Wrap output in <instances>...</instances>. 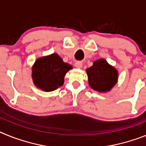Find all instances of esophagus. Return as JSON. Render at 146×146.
<instances>
[{"instance_id":"esophagus-1","label":"esophagus","mask_w":146,"mask_h":146,"mask_svg":"<svg viewBox=\"0 0 146 146\" xmlns=\"http://www.w3.org/2000/svg\"><path fill=\"white\" fill-rule=\"evenodd\" d=\"M75 66H76L77 68H82V62H76L75 63Z\"/></svg>"}]
</instances>
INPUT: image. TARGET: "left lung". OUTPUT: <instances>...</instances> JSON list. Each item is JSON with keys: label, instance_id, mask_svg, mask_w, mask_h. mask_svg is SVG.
Wrapping results in <instances>:
<instances>
[{"label": "left lung", "instance_id": "1", "mask_svg": "<svg viewBox=\"0 0 146 146\" xmlns=\"http://www.w3.org/2000/svg\"><path fill=\"white\" fill-rule=\"evenodd\" d=\"M86 71L90 87L99 92L110 91L117 82V70L104 59L95 61Z\"/></svg>", "mask_w": 146, "mask_h": 146}]
</instances>
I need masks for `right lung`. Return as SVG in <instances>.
<instances>
[{"instance_id":"add662e5","label":"right lung","mask_w":146,"mask_h":146,"mask_svg":"<svg viewBox=\"0 0 146 146\" xmlns=\"http://www.w3.org/2000/svg\"><path fill=\"white\" fill-rule=\"evenodd\" d=\"M72 69L58 54H53L36 59L32 67L35 85L45 92H51L63 85L66 73Z\"/></svg>"}]
</instances>
